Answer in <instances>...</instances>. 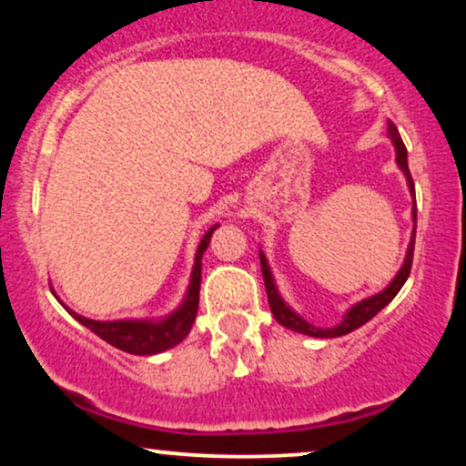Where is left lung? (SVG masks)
I'll list each match as a JSON object with an SVG mask.
<instances>
[{
	"label": "left lung",
	"instance_id": "8db88e82",
	"mask_svg": "<svg viewBox=\"0 0 466 466\" xmlns=\"http://www.w3.org/2000/svg\"><path fill=\"white\" fill-rule=\"evenodd\" d=\"M388 135H390L392 144H395V147H397V163H399V167H401L403 172H406L408 185H410V189H412V194H414V180H412V177H410L406 144H403L401 135H399L397 126L392 124V122H388ZM414 205H417V200H414ZM414 228H417V209H414ZM414 235H417V231H414ZM412 257H414V239H412V242H410L406 261H403L401 270H399V275L395 277V281H392L390 286H388V288L384 289V292L375 294V297L364 299L362 303L353 305V308L349 309L347 319H344L338 327H333V329H319V327L309 325V322H305L303 319H300V316L294 314V311L289 309L288 305L281 300V297H279V294H277L275 281H272L270 268H268L266 257L259 255V259H261V275H264V283H266L268 305H270L272 316H275L279 325L288 327V329H292V331L305 333V336H314V338H338V336H344V333H351L353 329H358V327H362L364 322H369L370 319H373L375 314H380V311L384 309L386 305L390 303V300L397 297L399 289H401L403 283L408 281L410 270H412Z\"/></svg>",
	"mask_w": 466,
	"mask_h": 466
}]
</instances>
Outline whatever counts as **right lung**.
Returning <instances> with one entry per match:
<instances>
[{"mask_svg": "<svg viewBox=\"0 0 466 466\" xmlns=\"http://www.w3.org/2000/svg\"><path fill=\"white\" fill-rule=\"evenodd\" d=\"M216 231V227H211L209 231L205 233V238L200 239L198 253H196V266L194 272H191V283L187 289V297H185L183 305L174 311L172 316H167L166 320L161 322H147V320H115V322H102V320H89L85 316L74 314L76 320L80 325H85L86 329L106 340L113 347L122 349L126 353L133 355H152L161 353L166 349L174 347L187 336L191 325L196 320V311H198V294H200V270H202V253L207 250V246L211 242V233Z\"/></svg>", "mask_w": 466, "mask_h": 466, "instance_id": "add662e5", "label": "right lung"}]
</instances>
